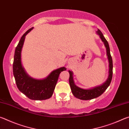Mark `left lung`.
Segmentation results:
<instances>
[{
	"mask_svg": "<svg viewBox=\"0 0 129 129\" xmlns=\"http://www.w3.org/2000/svg\"><path fill=\"white\" fill-rule=\"evenodd\" d=\"M97 34V35H99L100 39H101L102 41L104 43L105 47L106 48V55L108 56L109 68L108 77L105 81V82H104L103 84L101 85L95 86L94 88H93L84 89L80 88L79 87L76 85L73 80V72L69 71V81L72 92L73 95L75 96V97L80 100H89L95 99V98L99 97V96L101 95L106 90V89L108 88V86L109 85H110V82L112 81L113 76V60L110 52V48H109L108 42L106 40V39L105 38V37L104 36L103 34H102L101 30L98 29Z\"/></svg>",
	"mask_w": 129,
	"mask_h": 129,
	"instance_id": "1",
	"label": "left lung"
}]
</instances>
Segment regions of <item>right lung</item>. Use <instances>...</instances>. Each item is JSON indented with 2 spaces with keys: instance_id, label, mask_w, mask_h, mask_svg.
Wrapping results in <instances>:
<instances>
[{
  "instance_id": "1",
  "label": "right lung",
  "mask_w": 129,
  "mask_h": 129,
  "mask_svg": "<svg viewBox=\"0 0 129 129\" xmlns=\"http://www.w3.org/2000/svg\"><path fill=\"white\" fill-rule=\"evenodd\" d=\"M32 27L28 29L21 37L16 47L13 62V73L17 88L28 98L33 100H44L52 97L60 73L67 69L65 67L54 70L46 78L36 79L26 73L21 64V54L25 36Z\"/></svg>"
}]
</instances>
